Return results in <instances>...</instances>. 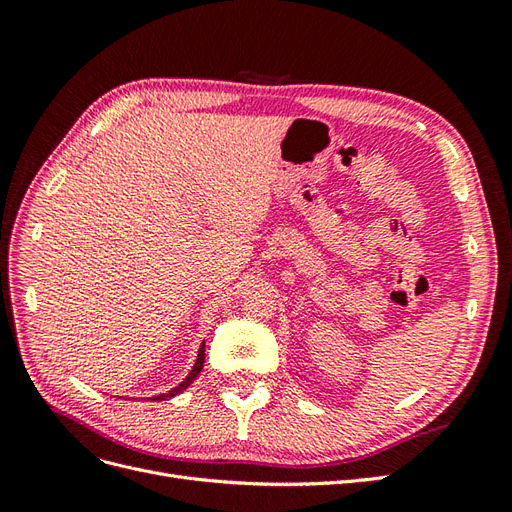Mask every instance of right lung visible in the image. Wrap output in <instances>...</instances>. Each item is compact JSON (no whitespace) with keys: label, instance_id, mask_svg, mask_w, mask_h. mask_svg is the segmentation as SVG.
Returning a JSON list of instances; mask_svg holds the SVG:
<instances>
[{"label":"right lung","instance_id":"right-lung-1","mask_svg":"<svg viewBox=\"0 0 512 512\" xmlns=\"http://www.w3.org/2000/svg\"><path fill=\"white\" fill-rule=\"evenodd\" d=\"M203 363H205V348H200V352H198V359H196V365H194V369L190 371V376L185 378L179 386H175L173 391H168V393H164V395H158V397H151V399H156V401H162V399H170V397H175V395H179L181 391H185L188 389V386L196 380V376L200 374V369H203Z\"/></svg>","mask_w":512,"mask_h":512}]
</instances>
